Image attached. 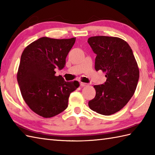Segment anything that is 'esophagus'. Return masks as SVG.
<instances>
[{"label":"esophagus","mask_w":155,"mask_h":155,"mask_svg":"<svg viewBox=\"0 0 155 155\" xmlns=\"http://www.w3.org/2000/svg\"><path fill=\"white\" fill-rule=\"evenodd\" d=\"M80 85H81V87H85V86H87V83H82V82H81Z\"/></svg>","instance_id":"esophagus-1"}]
</instances>
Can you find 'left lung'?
I'll use <instances>...</instances> for the list:
<instances>
[{"label": "left lung", "instance_id": "left-lung-1", "mask_svg": "<svg viewBox=\"0 0 155 155\" xmlns=\"http://www.w3.org/2000/svg\"><path fill=\"white\" fill-rule=\"evenodd\" d=\"M95 58V70L105 72L104 84L94 85L96 96L88 101L93 111L103 115L122 109L133 96L139 78V67L130 47L118 37L97 36L88 39Z\"/></svg>", "mask_w": 155, "mask_h": 155}]
</instances>
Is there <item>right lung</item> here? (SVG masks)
I'll list each match as a JSON object with an SVG mask.
<instances>
[{"label":"right lung","mask_w":155,"mask_h":155,"mask_svg":"<svg viewBox=\"0 0 155 155\" xmlns=\"http://www.w3.org/2000/svg\"><path fill=\"white\" fill-rule=\"evenodd\" d=\"M76 38L42 37L23 51L17 81L23 99L31 109L44 118L60 114L68 107L70 94L79 87L77 81L66 82L55 75L62 70Z\"/></svg>","instance_id":"add662e5"}]
</instances>
